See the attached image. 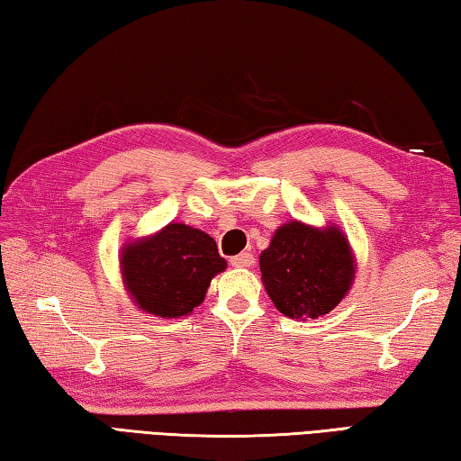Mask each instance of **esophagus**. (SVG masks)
<instances>
[{
  "label": "esophagus",
  "instance_id": "34e87169",
  "mask_svg": "<svg viewBox=\"0 0 461 461\" xmlns=\"http://www.w3.org/2000/svg\"><path fill=\"white\" fill-rule=\"evenodd\" d=\"M230 264L233 267H249V266H254V256H251L249 251H241L240 256H233L230 259Z\"/></svg>",
  "mask_w": 461,
  "mask_h": 461
}]
</instances>
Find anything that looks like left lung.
I'll return each mask as SVG.
<instances>
[{
	"mask_svg": "<svg viewBox=\"0 0 461 461\" xmlns=\"http://www.w3.org/2000/svg\"><path fill=\"white\" fill-rule=\"evenodd\" d=\"M261 282L276 308L292 320H315L344 300L356 279L357 261L338 223L292 220L274 231L259 256Z\"/></svg>",
	"mask_w": 461,
	"mask_h": 461,
	"instance_id": "left-lung-1",
	"label": "left lung"
}]
</instances>
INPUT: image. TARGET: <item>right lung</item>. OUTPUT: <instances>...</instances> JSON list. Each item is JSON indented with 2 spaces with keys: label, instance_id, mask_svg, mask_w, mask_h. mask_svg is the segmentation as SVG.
Instances as JSON below:
<instances>
[{
  "label": "right lung",
  "instance_id": "obj_1",
  "mask_svg": "<svg viewBox=\"0 0 461 461\" xmlns=\"http://www.w3.org/2000/svg\"><path fill=\"white\" fill-rule=\"evenodd\" d=\"M225 267L228 261L218 254L215 240L179 221L149 236L130 238L120 249L122 282L130 300L161 320L192 313Z\"/></svg>",
  "mask_w": 461,
  "mask_h": 461
}]
</instances>
